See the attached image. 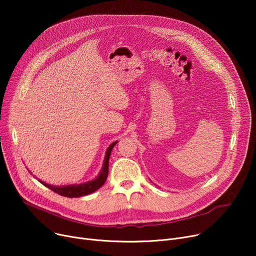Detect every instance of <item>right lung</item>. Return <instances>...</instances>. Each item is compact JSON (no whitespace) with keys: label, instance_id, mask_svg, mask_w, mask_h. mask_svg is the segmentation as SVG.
I'll use <instances>...</instances> for the list:
<instances>
[{"label":"right lung","instance_id":"1","mask_svg":"<svg viewBox=\"0 0 256 256\" xmlns=\"http://www.w3.org/2000/svg\"><path fill=\"white\" fill-rule=\"evenodd\" d=\"M116 143H117V141L112 143L109 146V148L106 150L104 160V166L98 174V176L96 180H93L86 184H76V186H54L48 184L42 180H39V182L55 193H57L61 196L70 197V198L80 197V196L88 195V194L96 192L104 184V182L108 178V172H109V158H110V154H111L113 147L116 145Z\"/></svg>","mask_w":256,"mask_h":256}]
</instances>
